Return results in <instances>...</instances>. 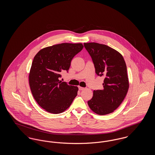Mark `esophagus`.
<instances>
[{"label":"esophagus","mask_w":155,"mask_h":155,"mask_svg":"<svg viewBox=\"0 0 155 155\" xmlns=\"http://www.w3.org/2000/svg\"><path fill=\"white\" fill-rule=\"evenodd\" d=\"M78 89H79V90L82 91V90H84L85 88H83V87H78Z\"/></svg>","instance_id":"obj_1"}]
</instances>
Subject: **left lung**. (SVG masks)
I'll return each instance as SVG.
<instances>
[{"mask_svg":"<svg viewBox=\"0 0 155 155\" xmlns=\"http://www.w3.org/2000/svg\"><path fill=\"white\" fill-rule=\"evenodd\" d=\"M91 56L96 74L104 76L103 89L94 91L88 101L90 109L99 115L116 110L125 98L129 88L127 66L123 56L106 45L84 43Z\"/></svg>","mask_w":155,"mask_h":155,"instance_id":"8db88e82","label":"left lung"}]
</instances>
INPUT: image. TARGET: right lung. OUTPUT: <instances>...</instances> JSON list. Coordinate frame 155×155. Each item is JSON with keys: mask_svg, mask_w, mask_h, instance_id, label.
<instances>
[{"mask_svg": "<svg viewBox=\"0 0 155 155\" xmlns=\"http://www.w3.org/2000/svg\"><path fill=\"white\" fill-rule=\"evenodd\" d=\"M83 48L82 44L63 43L44 48L34 57L29 74L30 88L38 104L45 110L62 113L77 95V87L59 78L61 72H68L72 59Z\"/></svg>", "mask_w": 155, "mask_h": 155, "instance_id": "add662e5", "label": "right lung"}]
</instances>
